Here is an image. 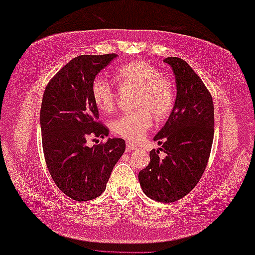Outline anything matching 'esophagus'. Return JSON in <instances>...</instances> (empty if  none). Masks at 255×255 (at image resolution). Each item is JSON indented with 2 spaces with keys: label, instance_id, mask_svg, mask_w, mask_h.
<instances>
[{
  "label": "esophagus",
  "instance_id": "esophagus-1",
  "mask_svg": "<svg viewBox=\"0 0 255 255\" xmlns=\"http://www.w3.org/2000/svg\"><path fill=\"white\" fill-rule=\"evenodd\" d=\"M136 148H137V146L135 144H133L131 142H127V150H128H128H134Z\"/></svg>",
  "mask_w": 255,
  "mask_h": 255
}]
</instances>
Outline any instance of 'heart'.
Here are the masks:
<instances>
[{"label": "heart", "instance_id": "heart-1", "mask_svg": "<svg viewBox=\"0 0 255 255\" xmlns=\"http://www.w3.org/2000/svg\"><path fill=\"white\" fill-rule=\"evenodd\" d=\"M119 84L137 88L135 107L137 110L118 117L111 122L112 132L131 142H138L153 127L154 116L164 120L175 103L174 85L153 65L145 61H129L114 71ZM91 98L96 107L109 113L116 108V89L110 80L97 76L91 82Z\"/></svg>", "mask_w": 255, "mask_h": 255}]
</instances>
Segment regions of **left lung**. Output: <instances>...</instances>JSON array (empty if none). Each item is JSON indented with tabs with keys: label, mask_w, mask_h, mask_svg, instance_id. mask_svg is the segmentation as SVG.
<instances>
[{
	"label": "left lung",
	"mask_w": 255,
	"mask_h": 255,
	"mask_svg": "<svg viewBox=\"0 0 255 255\" xmlns=\"http://www.w3.org/2000/svg\"><path fill=\"white\" fill-rule=\"evenodd\" d=\"M174 70L176 101L154 141L162 147L149 152V164L138 173L144 194L159 202L183 198L198 184L210 156L215 132L214 101L200 77L178 57L165 58ZM166 154L159 158V150Z\"/></svg>",
	"instance_id": "left-lung-1"
}]
</instances>
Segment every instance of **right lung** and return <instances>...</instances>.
I'll list each match as a JSON object with an SVG mask.
<instances>
[{
    "mask_svg": "<svg viewBox=\"0 0 255 255\" xmlns=\"http://www.w3.org/2000/svg\"><path fill=\"white\" fill-rule=\"evenodd\" d=\"M116 57H76L51 78L43 96L40 128L46 165L57 187L76 201L92 200L105 191L126 149L122 138H109L92 147L87 145L89 138L109 134L99 121L91 82Z\"/></svg>",
    "mask_w": 255,
    "mask_h": 255,
    "instance_id": "1",
    "label": "right lung"
}]
</instances>
